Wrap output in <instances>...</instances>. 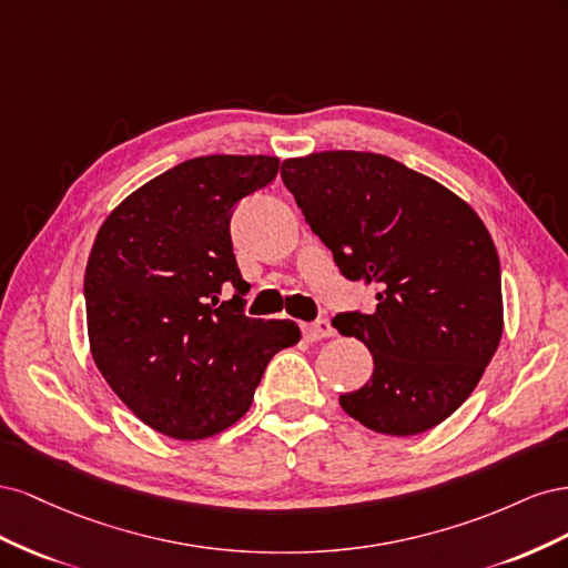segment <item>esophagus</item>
<instances>
[{"mask_svg":"<svg viewBox=\"0 0 568 568\" xmlns=\"http://www.w3.org/2000/svg\"><path fill=\"white\" fill-rule=\"evenodd\" d=\"M334 334V326L329 324V320H317L313 324H303V336L307 341H320Z\"/></svg>","mask_w":568,"mask_h":568,"instance_id":"1","label":"esophagus"}]
</instances>
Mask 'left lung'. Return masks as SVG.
Instances as JSON below:
<instances>
[{"mask_svg":"<svg viewBox=\"0 0 568 568\" xmlns=\"http://www.w3.org/2000/svg\"><path fill=\"white\" fill-rule=\"evenodd\" d=\"M282 180L343 277L376 286L372 315L332 322L374 357L372 379L341 407L386 436L438 426L500 346V257L486 225L450 189L382 153L286 159Z\"/></svg>","mask_w":568,"mask_h":568,"instance_id":"8db88e82","label":"left lung"}]
</instances>
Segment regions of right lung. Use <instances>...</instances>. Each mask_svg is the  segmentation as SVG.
<instances>
[{
  "label": "right lung",
  "instance_id": "add662e5",
  "mask_svg": "<svg viewBox=\"0 0 568 568\" xmlns=\"http://www.w3.org/2000/svg\"><path fill=\"white\" fill-rule=\"evenodd\" d=\"M280 173L274 156H199L132 192L104 220L84 270L92 357L153 432L199 440L242 419L291 320L244 313L234 205ZM234 290L230 302L221 298Z\"/></svg>",
  "mask_w": 568,
  "mask_h": 568
}]
</instances>
